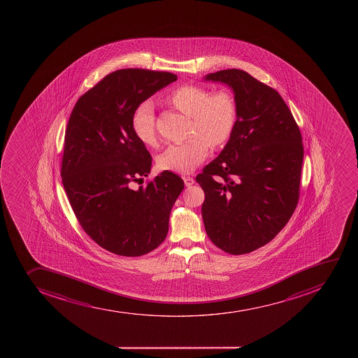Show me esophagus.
<instances>
[{"mask_svg":"<svg viewBox=\"0 0 358 358\" xmlns=\"http://www.w3.org/2000/svg\"><path fill=\"white\" fill-rule=\"evenodd\" d=\"M183 181H185V187H192L195 183V180L190 176H183Z\"/></svg>","mask_w":358,"mask_h":358,"instance_id":"esophagus-1","label":"esophagus"}]
</instances>
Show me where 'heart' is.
<instances>
[{
    "label": "heart",
    "mask_w": 358,
    "mask_h": 358,
    "mask_svg": "<svg viewBox=\"0 0 358 358\" xmlns=\"http://www.w3.org/2000/svg\"><path fill=\"white\" fill-rule=\"evenodd\" d=\"M169 101L182 113L192 117V135L188 141L171 145L157 157L163 170L190 173L209 154L210 145H225L237 124V106L227 91L211 93L202 86L185 85L175 90ZM131 131L147 147L157 145L154 106L150 101L140 103L131 115Z\"/></svg>",
    "instance_id": "obj_1"
}]
</instances>
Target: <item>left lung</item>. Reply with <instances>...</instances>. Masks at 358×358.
Segmentation results:
<instances>
[{"label":"left lung","instance_id":"1","mask_svg":"<svg viewBox=\"0 0 358 358\" xmlns=\"http://www.w3.org/2000/svg\"><path fill=\"white\" fill-rule=\"evenodd\" d=\"M234 93L237 124L218 157L196 176L202 216L217 248L245 255L282 230L300 194L303 145L293 114L275 90L237 69L209 73Z\"/></svg>","mask_w":358,"mask_h":358}]
</instances>
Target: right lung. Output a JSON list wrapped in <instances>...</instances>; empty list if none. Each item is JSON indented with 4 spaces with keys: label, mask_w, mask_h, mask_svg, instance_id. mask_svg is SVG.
Instances as JSON below:
<instances>
[{
    "label": "right lung",
    "mask_w": 358,
    "mask_h": 358,
    "mask_svg": "<svg viewBox=\"0 0 358 358\" xmlns=\"http://www.w3.org/2000/svg\"><path fill=\"white\" fill-rule=\"evenodd\" d=\"M170 72L122 69L76 103L65 131L62 182L83 230L107 251L138 257L166 239L185 182L164 170L145 187L152 156L131 131L136 107L176 82Z\"/></svg>",
    "instance_id": "obj_1"
}]
</instances>
